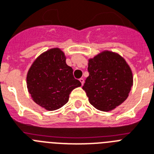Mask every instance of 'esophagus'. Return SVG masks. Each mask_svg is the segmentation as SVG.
Here are the masks:
<instances>
[{
	"label": "esophagus",
	"mask_w": 154,
	"mask_h": 154,
	"mask_svg": "<svg viewBox=\"0 0 154 154\" xmlns=\"http://www.w3.org/2000/svg\"><path fill=\"white\" fill-rule=\"evenodd\" d=\"M79 81H80L81 84H82V85H83V83H84V79H83V78H81V79H79Z\"/></svg>",
	"instance_id": "1"
}]
</instances>
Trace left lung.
Returning a JSON list of instances; mask_svg holds the SVG:
<instances>
[{"mask_svg":"<svg viewBox=\"0 0 154 154\" xmlns=\"http://www.w3.org/2000/svg\"><path fill=\"white\" fill-rule=\"evenodd\" d=\"M88 72L83 89L94 107L110 111L128 98L133 86V74L120 55L102 51L88 60Z\"/></svg>","mask_w":154,"mask_h":154,"instance_id":"8db88e82","label":"left lung"}]
</instances>
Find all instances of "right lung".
Masks as SVG:
<instances>
[{
  "label": "right lung",
  "mask_w": 154,
  "mask_h": 154,
  "mask_svg": "<svg viewBox=\"0 0 154 154\" xmlns=\"http://www.w3.org/2000/svg\"><path fill=\"white\" fill-rule=\"evenodd\" d=\"M81 83L66 63L61 49L48 50L36 58L27 74L28 92L36 104L48 110H56L69 100V94Z\"/></svg>",
  "instance_id": "add662e5"
}]
</instances>
